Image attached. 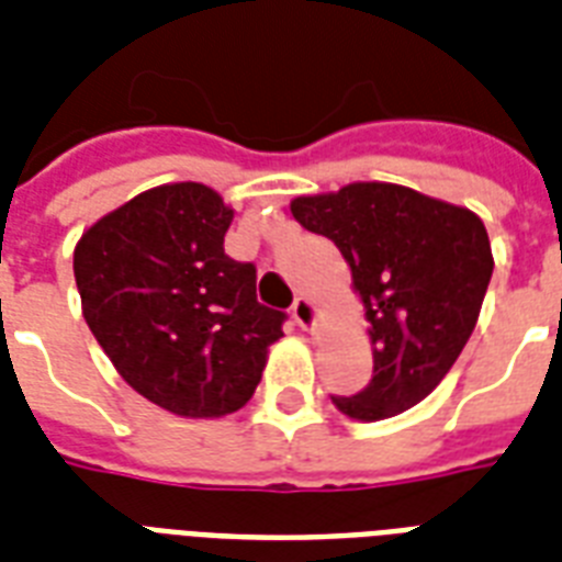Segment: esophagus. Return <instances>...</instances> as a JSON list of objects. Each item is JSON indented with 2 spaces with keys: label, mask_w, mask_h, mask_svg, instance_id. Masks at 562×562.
I'll return each instance as SVG.
<instances>
[{
  "label": "esophagus",
  "mask_w": 562,
  "mask_h": 562,
  "mask_svg": "<svg viewBox=\"0 0 562 562\" xmlns=\"http://www.w3.org/2000/svg\"><path fill=\"white\" fill-rule=\"evenodd\" d=\"M317 315H321V312H317L315 300L297 297V300H294V306H291V317H294V321H297L303 329H315Z\"/></svg>",
  "instance_id": "obj_1"
}]
</instances>
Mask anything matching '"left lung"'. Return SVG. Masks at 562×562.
Segmentation results:
<instances>
[{"label":"left lung","mask_w":562,"mask_h":562,"mask_svg":"<svg viewBox=\"0 0 562 562\" xmlns=\"http://www.w3.org/2000/svg\"><path fill=\"white\" fill-rule=\"evenodd\" d=\"M291 215L350 265L373 344V379L333 396L344 417L375 423L423 402L479 324L493 277L484 221L467 206L382 180L300 194Z\"/></svg>","instance_id":"obj_1"}]
</instances>
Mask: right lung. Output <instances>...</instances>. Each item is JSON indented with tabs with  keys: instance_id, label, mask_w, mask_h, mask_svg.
Returning <instances> with one entry per match:
<instances>
[{
	"instance_id": "obj_1",
	"label": "right lung",
	"mask_w": 562,
	"mask_h": 562,
	"mask_svg": "<svg viewBox=\"0 0 562 562\" xmlns=\"http://www.w3.org/2000/svg\"><path fill=\"white\" fill-rule=\"evenodd\" d=\"M233 206L203 183H162L101 215L75 245L83 321L136 393L189 419L227 417L262 379L282 312L256 268L224 254Z\"/></svg>"
}]
</instances>
